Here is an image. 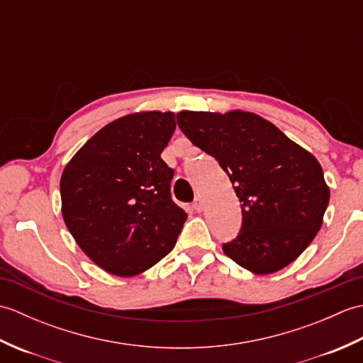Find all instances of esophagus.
<instances>
[{"instance_id":"34e87169","label":"esophagus","mask_w":363,"mask_h":363,"mask_svg":"<svg viewBox=\"0 0 363 363\" xmlns=\"http://www.w3.org/2000/svg\"><path fill=\"white\" fill-rule=\"evenodd\" d=\"M194 209L196 211V212H201L203 209H204V201L201 198H196L195 201H194Z\"/></svg>"}]
</instances>
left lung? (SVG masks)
<instances>
[{"instance_id":"1","label":"left lung","mask_w":363,"mask_h":363,"mask_svg":"<svg viewBox=\"0 0 363 363\" xmlns=\"http://www.w3.org/2000/svg\"><path fill=\"white\" fill-rule=\"evenodd\" d=\"M177 126L215 157L242 206V228L223 251L256 274L279 272L317 235L329 204L320 162L256 113L182 111Z\"/></svg>"}]
</instances>
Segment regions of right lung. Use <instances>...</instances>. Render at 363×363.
I'll use <instances>...</instances> for the list:
<instances>
[{
    "mask_svg": "<svg viewBox=\"0 0 363 363\" xmlns=\"http://www.w3.org/2000/svg\"><path fill=\"white\" fill-rule=\"evenodd\" d=\"M174 129L172 112L126 115L98 130L64 169L65 225L107 273H143L174 248L187 213L173 201L174 169L160 157Z\"/></svg>",
    "mask_w": 363,
    "mask_h": 363,
    "instance_id": "right-lung-1",
    "label": "right lung"
}]
</instances>
